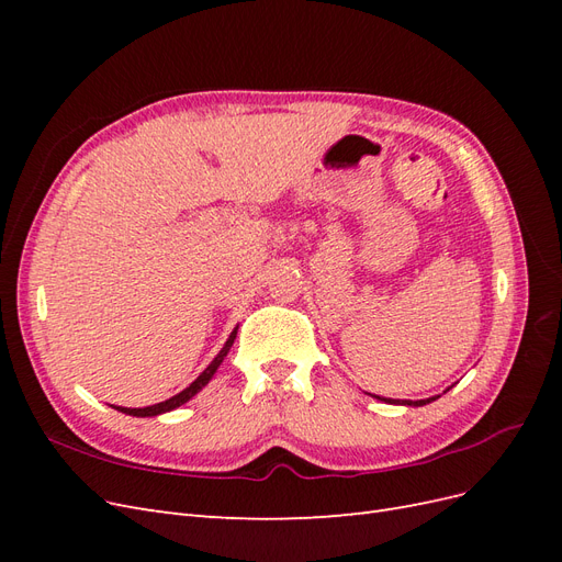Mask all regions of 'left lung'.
I'll return each instance as SVG.
<instances>
[{"mask_svg":"<svg viewBox=\"0 0 562 562\" xmlns=\"http://www.w3.org/2000/svg\"><path fill=\"white\" fill-rule=\"evenodd\" d=\"M450 389V386H448ZM446 389V391H448ZM443 391V394H446ZM380 398V396H378ZM436 398H440V396H431V398H422V401H396V398H380V401H386V403H396V405H413V407H419V405H427V403H431V401H436Z\"/></svg>","mask_w":562,"mask_h":562,"instance_id":"obj_1","label":"left lung"}]
</instances>
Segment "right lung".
Segmentation results:
<instances>
[{
  "instance_id": "add662e5",
  "label": "right lung",
  "mask_w": 562,
  "mask_h": 562,
  "mask_svg": "<svg viewBox=\"0 0 562 562\" xmlns=\"http://www.w3.org/2000/svg\"><path fill=\"white\" fill-rule=\"evenodd\" d=\"M236 330H239V326H236V328L232 330V335L227 337L225 347L220 349V353L209 363V368L203 370L201 375H199L190 386L182 389L180 394L171 396L168 401H161V403H155V405H147V407H122V405H116V411L124 413V415H133V417H157V415H164V413H171V411H176V407H180V405H184L190 398H194V396L199 394V391L213 380V375H215V370L220 368V363L225 361V356L229 353V349H232V345H234V339H236Z\"/></svg>"
}]
</instances>
